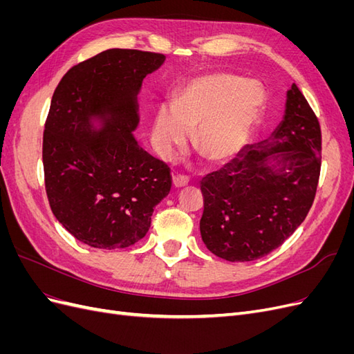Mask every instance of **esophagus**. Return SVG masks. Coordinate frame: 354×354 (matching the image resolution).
<instances>
[{
    "label": "esophagus",
    "instance_id": "esophagus-1",
    "mask_svg": "<svg viewBox=\"0 0 354 354\" xmlns=\"http://www.w3.org/2000/svg\"><path fill=\"white\" fill-rule=\"evenodd\" d=\"M187 183H189L187 177H183V176H177V177H174V178H173V186H174L176 189H181V187H185V186H187Z\"/></svg>",
    "mask_w": 354,
    "mask_h": 354
}]
</instances>
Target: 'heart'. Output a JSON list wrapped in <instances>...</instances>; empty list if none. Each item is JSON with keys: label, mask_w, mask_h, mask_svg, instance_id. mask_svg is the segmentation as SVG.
Listing matches in <instances>:
<instances>
[{"label": "heart", "mask_w": 354, "mask_h": 354, "mask_svg": "<svg viewBox=\"0 0 354 354\" xmlns=\"http://www.w3.org/2000/svg\"><path fill=\"white\" fill-rule=\"evenodd\" d=\"M264 93L259 84L226 72L205 73L192 80L176 104L158 109L152 140L164 159L174 158L195 132L196 151L212 164L236 158L260 122Z\"/></svg>", "instance_id": "b5f03b06"}]
</instances>
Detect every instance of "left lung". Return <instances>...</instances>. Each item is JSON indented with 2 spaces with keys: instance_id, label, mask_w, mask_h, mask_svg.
<instances>
[{
  "instance_id": "left-lung-1",
  "label": "left lung",
  "mask_w": 354,
  "mask_h": 354,
  "mask_svg": "<svg viewBox=\"0 0 354 354\" xmlns=\"http://www.w3.org/2000/svg\"><path fill=\"white\" fill-rule=\"evenodd\" d=\"M322 136L295 84L282 122L267 140L248 145L232 162L203 177L201 236L227 261H254L291 236L313 205Z\"/></svg>"
}]
</instances>
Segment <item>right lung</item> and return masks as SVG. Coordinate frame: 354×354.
Returning <instances> with one entry per match:
<instances>
[{"label": "right lung", "mask_w": 354, "mask_h": 354, "mask_svg": "<svg viewBox=\"0 0 354 354\" xmlns=\"http://www.w3.org/2000/svg\"><path fill=\"white\" fill-rule=\"evenodd\" d=\"M159 53L111 48L71 68L53 94L42 138L46 192L75 239L122 250L145 238L171 189L169 168L133 136L137 94Z\"/></svg>", "instance_id": "right-lung-1"}]
</instances>
